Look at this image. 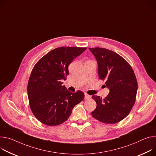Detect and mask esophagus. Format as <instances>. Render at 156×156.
<instances>
[{"instance_id": "esophagus-1", "label": "esophagus", "mask_w": 156, "mask_h": 156, "mask_svg": "<svg viewBox=\"0 0 156 156\" xmlns=\"http://www.w3.org/2000/svg\"><path fill=\"white\" fill-rule=\"evenodd\" d=\"M90 98H91L90 95H89L88 94H84V99H85V100H88V99H90Z\"/></svg>"}]
</instances>
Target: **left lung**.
<instances>
[{
  "label": "left lung",
  "mask_w": 156,
  "mask_h": 156,
  "mask_svg": "<svg viewBox=\"0 0 156 156\" xmlns=\"http://www.w3.org/2000/svg\"><path fill=\"white\" fill-rule=\"evenodd\" d=\"M98 64L99 79L109 89L107 97L93 96L96 103L92 116L103 123L115 124L129 114L136 98L137 81L131 66L121 56L106 48H89Z\"/></svg>",
  "instance_id": "left-lung-1"
}]
</instances>
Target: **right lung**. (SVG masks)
I'll return each mask as SVG.
<instances>
[{
    "mask_svg": "<svg viewBox=\"0 0 156 156\" xmlns=\"http://www.w3.org/2000/svg\"><path fill=\"white\" fill-rule=\"evenodd\" d=\"M87 47H61L52 50L35 65L27 85L31 111L41 123L53 126L66 121L84 94L72 93L63 86L68 66Z\"/></svg>",
    "mask_w": 156,
    "mask_h": 156,
    "instance_id": "obj_1",
    "label": "right lung"
}]
</instances>
